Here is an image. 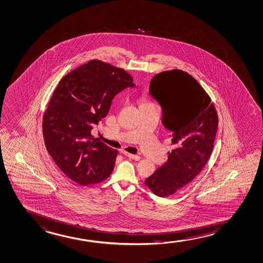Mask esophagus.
Here are the masks:
<instances>
[{
    "label": "esophagus",
    "instance_id": "obj_1",
    "mask_svg": "<svg viewBox=\"0 0 263 263\" xmlns=\"http://www.w3.org/2000/svg\"><path fill=\"white\" fill-rule=\"evenodd\" d=\"M122 153H123L125 156H127V157H129V159H134V160H136V161L141 160V156H139V155H134V154L126 153V152H123Z\"/></svg>",
    "mask_w": 263,
    "mask_h": 263
}]
</instances>
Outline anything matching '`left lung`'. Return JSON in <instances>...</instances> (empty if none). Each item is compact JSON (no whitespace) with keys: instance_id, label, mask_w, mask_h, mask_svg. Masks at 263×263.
<instances>
[{"instance_id":"8db88e82","label":"left lung","mask_w":263,"mask_h":263,"mask_svg":"<svg viewBox=\"0 0 263 263\" xmlns=\"http://www.w3.org/2000/svg\"><path fill=\"white\" fill-rule=\"evenodd\" d=\"M149 95L162 108V123L173 132L168 161L145 184L168 197L194 180L208 162L218 128V114L208 93L192 75L181 70L160 72L149 83Z\"/></svg>"}]
</instances>
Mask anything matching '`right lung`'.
Segmentation results:
<instances>
[{
  "mask_svg": "<svg viewBox=\"0 0 263 263\" xmlns=\"http://www.w3.org/2000/svg\"><path fill=\"white\" fill-rule=\"evenodd\" d=\"M134 86L125 70L99 60L60 81L43 114V134L48 153L71 180L86 186L111 174L118 151L95 139L90 132L107 116L114 96Z\"/></svg>",
  "mask_w": 263,
  "mask_h": 263,
  "instance_id": "right-lung-1",
  "label": "right lung"
}]
</instances>
